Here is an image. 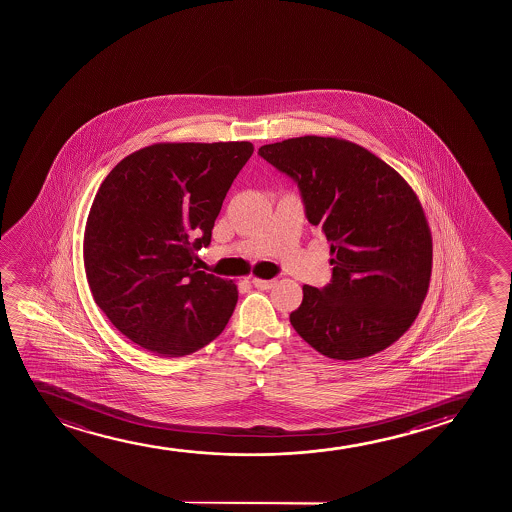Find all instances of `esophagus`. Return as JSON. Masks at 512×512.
<instances>
[{
  "label": "esophagus",
  "instance_id": "1",
  "mask_svg": "<svg viewBox=\"0 0 512 512\" xmlns=\"http://www.w3.org/2000/svg\"><path fill=\"white\" fill-rule=\"evenodd\" d=\"M252 283L260 290H269V288L274 287L273 280H264V278H252Z\"/></svg>",
  "mask_w": 512,
  "mask_h": 512
}]
</instances>
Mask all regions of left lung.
Returning a JSON list of instances; mask_svg holds the SVG:
<instances>
[{
    "mask_svg": "<svg viewBox=\"0 0 512 512\" xmlns=\"http://www.w3.org/2000/svg\"><path fill=\"white\" fill-rule=\"evenodd\" d=\"M259 154L294 178L309 224L332 243V281L302 287L290 315L295 332L334 360L371 357L399 341L432 276V232L413 187L343 138L299 136Z\"/></svg>",
    "mask_w": 512,
    "mask_h": 512,
    "instance_id": "1",
    "label": "left lung"
}]
</instances>
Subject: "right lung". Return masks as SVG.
I'll return each mask as SVG.
<instances>
[{
    "label": "right lung",
    "instance_id": "add662e5",
    "mask_svg": "<svg viewBox=\"0 0 512 512\" xmlns=\"http://www.w3.org/2000/svg\"><path fill=\"white\" fill-rule=\"evenodd\" d=\"M252 154L250 141L154 143L99 185L84 232L92 299L157 357L201 350L236 308V283L197 271L194 260Z\"/></svg>",
    "mask_w": 512,
    "mask_h": 512
}]
</instances>
